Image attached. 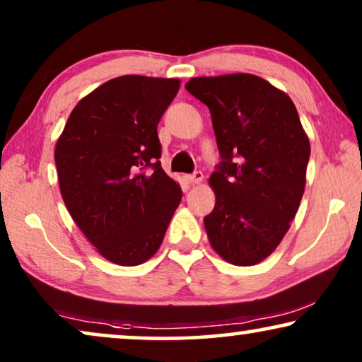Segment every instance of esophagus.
I'll return each instance as SVG.
<instances>
[{
  "label": "esophagus",
  "mask_w": 362,
  "mask_h": 362,
  "mask_svg": "<svg viewBox=\"0 0 362 362\" xmlns=\"http://www.w3.org/2000/svg\"><path fill=\"white\" fill-rule=\"evenodd\" d=\"M202 180H204V175H202L201 171H196L194 175H187L186 176V181L189 182V185H201Z\"/></svg>",
  "instance_id": "esophagus-1"
}]
</instances>
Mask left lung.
Returning a JSON list of instances; mask_svg holds the SVG:
<instances>
[{"label": "left lung", "instance_id": "left-lung-1", "mask_svg": "<svg viewBox=\"0 0 362 362\" xmlns=\"http://www.w3.org/2000/svg\"><path fill=\"white\" fill-rule=\"evenodd\" d=\"M186 90L209 107L221 165L204 217L212 249L239 267L260 264L290 229L303 197L310 140L295 103L252 74L194 77Z\"/></svg>", "mask_w": 362, "mask_h": 362}]
</instances>
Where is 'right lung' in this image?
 Returning <instances> with one entry per match:
<instances>
[{
    "instance_id": "1",
    "label": "right lung",
    "mask_w": 362,
    "mask_h": 362,
    "mask_svg": "<svg viewBox=\"0 0 362 362\" xmlns=\"http://www.w3.org/2000/svg\"><path fill=\"white\" fill-rule=\"evenodd\" d=\"M180 83L145 76L112 78L74 107L56 143L64 204L112 264L135 267L151 259L181 202L180 185L158 161L156 132Z\"/></svg>"
}]
</instances>
